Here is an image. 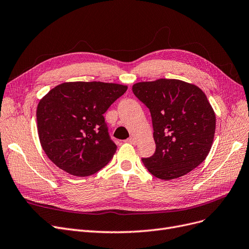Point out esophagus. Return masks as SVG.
Wrapping results in <instances>:
<instances>
[{"label": "esophagus", "instance_id": "1", "mask_svg": "<svg viewBox=\"0 0 249 249\" xmlns=\"http://www.w3.org/2000/svg\"><path fill=\"white\" fill-rule=\"evenodd\" d=\"M126 142L127 143H131V144H136V140H135V138H130V139H127L126 140Z\"/></svg>", "mask_w": 249, "mask_h": 249}]
</instances>
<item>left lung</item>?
<instances>
[{
  "instance_id": "8db88e82",
  "label": "left lung",
  "mask_w": 249,
  "mask_h": 249,
  "mask_svg": "<svg viewBox=\"0 0 249 249\" xmlns=\"http://www.w3.org/2000/svg\"><path fill=\"white\" fill-rule=\"evenodd\" d=\"M133 93L152 118L156 149L152 156L142 158L149 173L173 180L199 165L211 151L215 131V114L200 89L160 78L135 84Z\"/></svg>"
}]
</instances>
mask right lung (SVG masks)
Listing matches in <instances>:
<instances>
[{
	"label": "right lung",
	"instance_id": "1",
	"mask_svg": "<svg viewBox=\"0 0 249 249\" xmlns=\"http://www.w3.org/2000/svg\"><path fill=\"white\" fill-rule=\"evenodd\" d=\"M126 90L101 82L63 83L52 89L36 109L39 142L50 160L76 177L104 167L117 146L103 114Z\"/></svg>",
	"mask_w": 249,
	"mask_h": 249
}]
</instances>
